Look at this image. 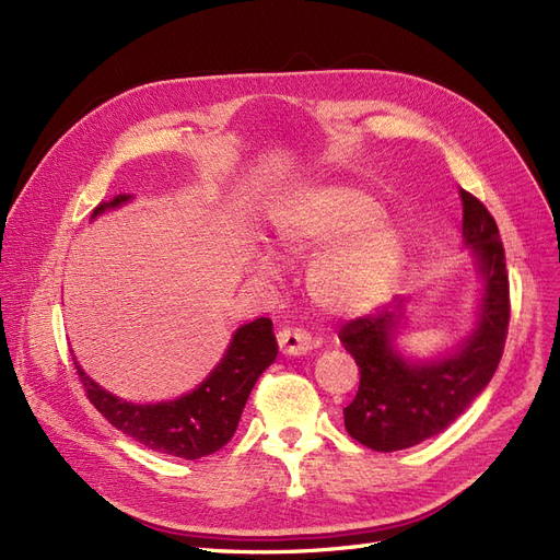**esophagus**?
<instances>
[{
  "instance_id": "obj_1",
  "label": "esophagus",
  "mask_w": 560,
  "mask_h": 560,
  "mask_svg": "<svg viewBox=\"0 0 560 560\" xmlns=\"http://www.w3.org/2000/svg\"><path fill=\"white\" fill-rule=\"evenodd\" d=\"M278 346L284 354H306L313 348V338L301 327H282L278 331Z\"/></svg>"
}]
</instances>
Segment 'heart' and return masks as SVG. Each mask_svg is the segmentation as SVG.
Here are the masks:
<instances>
[{
    "label": "heart",
    "instance_id": "1",
    "mask_svg": "<svg viewBox=\"0 0 560 560\" xmlns=\"http://www.w3.org/2000/svg\"><path fill=\"white\" fill-rule=\"evenodd\" d=\"M381 208L352 186H311L273 212V245L284 259H306L322 245L308 270V292L322 311L358 315L387 294L404 261L399 231L378 219ZM261 273L273 268L261 264Z\"/></svg>",
    "mask_w": 560,
    "mask_h": 560
}]
</instances>
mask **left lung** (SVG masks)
I'll list each match as a JSON object with an SVG mask.
<instances>
[{
	"label": "left lung",
	"instance_id": "left-lung-1",
	"mask_svg": "<svg viewBox=\"0 0 560 560\" xmlns=\"http://www.w3.org/2000/svg\"><path fill=\"white\" fill-rule=\"evenodd\" d=\"M463 235L486 278L479 329L451 358L404 362L389 348L395 313L354 317L338 338L360 366L358 395L343 409L346 430L366 448L393 453L444 432L493 378L510 329V276L493 214L460 189Z\"/></svg>",
	"mask_w": 560,
	"mask_h": 560
}]
</instances>
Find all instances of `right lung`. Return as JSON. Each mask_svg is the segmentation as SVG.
Here are the masks:
<instances>
[{"label": "right lung", "instance_id": "1", "mask_svg": "<svg viewBox=\"0 0 560 560\" xmlns=\"http://www.w3.org/2000/svg\"><path fill=\"white\" fill-rule=\"evenodd\" d=\"M124 200H128V196L105 202L93 210V217L105 208H116ZM276 354L273 322L268 317L254 319L235 331L224 360L217 364L208 381H202L189 395L161 404L118 399L83 374L77 362L74 369L89 401L116 430L151 451L198 460L231 442L254 383L266 366L273 364Z\"/></svg>", "mask_w": 560, "mask_h": 560}]
</instances>
